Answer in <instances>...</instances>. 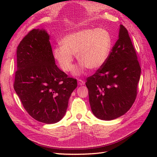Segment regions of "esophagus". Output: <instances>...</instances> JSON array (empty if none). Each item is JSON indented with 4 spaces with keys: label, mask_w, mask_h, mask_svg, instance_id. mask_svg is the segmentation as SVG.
I'll return each instance as SVG.
<instances>
[{
    "label": "esophagus",
    "mask_w": 157,
    "mask_h": 157,
    "mask_svg": "<svg viewBox=\"0 0 157 157\" xmlns=\"http://www.w3.org/2000/svg\"><path fill=\"white\" fill-rule=\"evenodd\" d=\"M78 84L79 85V86H82V85H84V84H85V82L83 81V80H82V79H78Z\"/></svg>",
    "instance_id": "obj_1"
}]
</instances>
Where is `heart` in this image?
<instances>
[{
  "label": "heart",
  "instance_id": "1",
  "mask_svg": "<svg viewBox=\"0 0 157 157\" xmlns=\"http://www.w3.org/2000/svg\"><path fill=\"white\" fill-rule=\"evenodd\" d=\"M62 46L52 50V56L63 71H71L73 57L81 63L73 69L75 75H80L86 68L94 71L105 65L111 52L113 38L105 28L84 29L65 36L61 40Z\"/></svg>",
  "mask_w": 157,
  "mask_h": 157
}]
</instances>
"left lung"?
Returning <instances> with one entry per match:
<instances>
[{"instance_id": "left-lung-1", "label": "left lung", "mask_w": 157, "mask_h": 157, "mask_svg": "<svg viewBox=\"0 0 157 157\" xmlns=\"http://www.w3.org/2000/svg\"><path fill=\"white\" fill-rule=\"evenodd\" d=\"M137 59L128 30L120 25L119 38L108 59L86 82L92 112L96 117L110 121L132 107L141 73Z\"/></svg>"}]
</instances>
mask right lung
<instances>
[{
  "label": "right lung",
  "mask_w": 157,
  "mask_h": 157,
  "mask_svg": "<svg viewBox=\"0 0 157 157\" xmlns=\"http://www.w3.org/2000/svg\"><path fill=\"white\" fill-rule=\"evenodd\" d=\"M49 37L45 29H34L20 42L13 86L32 117L52 124L65 115L78 84L55 65Z\"/></svg>",
  "instance_id": "add662e5"
}]
</instances>
